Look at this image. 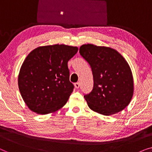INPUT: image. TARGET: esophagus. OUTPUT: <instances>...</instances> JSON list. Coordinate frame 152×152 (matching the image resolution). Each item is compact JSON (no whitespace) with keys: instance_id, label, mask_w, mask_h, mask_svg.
Segmentation results:
<instances>
[{"instance_id":"obj_1","label":"esophagus","mask_w":152,"mask_h":152,"mask_svg":"<svg viewBox=\"0 0 152 152\" xmlns=\"http://www.w3.org/2000/svg\"><path fill=\"white\" fill-rule=\"evenodd\" d=\"M80 83H79V82L75 83V87L76 88H80Z\"/></svg>"}]
</instances>
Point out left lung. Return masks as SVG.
<instances>
[{"instance_id":"left-lung-1","label":"left lung","mask_w":152,"mask_h":152,"mask_svg":"<svg viewBox=\"0 0 152 152\" xmlns=\"http://www.w3.org/2000/svg\"><path fill=\"white\" fill-rule=\"evenodd\" d=\"M82 57L91 66L93 88L84 95L88 107L104 115L122 111L134 94V78L127 61L111 48L93 44L82 45Z\"/></svg>"}]
</instances>
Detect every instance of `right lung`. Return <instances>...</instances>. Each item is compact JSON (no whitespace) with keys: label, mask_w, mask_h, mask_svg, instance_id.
<instances>
[{"label":"right lung","mask_w":152,"mask_h":152,"mask_svg":"<svg viewBox=\"0 0 152 152\" xmlns=\"http://www.w3.org/2000/svg\"><path fill=\"white\" fill-rule=\"evenodd\" d=\"M78 48L66 45L40 46L30 52L20 67L18 84L29 109L38 114L64 107L73 91L68 62Z\"/></svg>","instance_id":"obj_1"}]
</instances>
